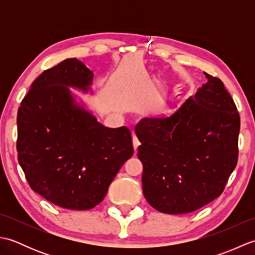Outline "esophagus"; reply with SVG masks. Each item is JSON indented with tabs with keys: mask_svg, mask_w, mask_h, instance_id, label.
<instances>
[{
	"mask_svg": "<svg viewBox=\"0 0 255 255\" xmlns=\"http://www.w3.org/2000/svg\"><path fill=\"white\" fill-rule=\"evenodd\" d=\"M132 144H133L134 151H137L138 147L140 145V141H139V139L136 136H134V134H133V137H132Z\"/></svg>",
	"mask_w": 255,
	"mask_h": 255,
	"instance_id": "1",
	"label": "esophagus"
}]
</instances>
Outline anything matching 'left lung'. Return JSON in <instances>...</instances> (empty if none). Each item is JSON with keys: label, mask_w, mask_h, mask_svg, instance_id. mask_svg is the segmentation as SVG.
Wrapping results in <instances>:
<instances>
[{"label": "left lung", "mask_w": 255, "mask_h": 255, "mask_svg": "<svg viewBox=\"0 0 255 255\" xmlns=\"http://www.w3.org/2000/svg\"><path fill=\"white\" fill-rule=\"evenodd\" d=\"M207 82L169 116L141 119L142 191L154 209L192 213L223 193L238 162L240 116L224 83Z\"/></svg>", "instance_id": "8db88e82"}]
</instances>
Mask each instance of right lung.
Masks as SVG:
<instances>
[{
    "instance_id": "right-lung-1",
    "label": "right lung",
    "mask_w": 255,
    "mask_h": 255,
    "mask_svg": "<svg viewBox=\"0 0 255 255\" xmlns=\"http://www.w3.org/2000/svg\"><path fill=\"white\" fill-rule=\"evenodd\" d=\"M94 74L75 58L42 72L17 113V153L26 180L50 203L73 210L99 205L133 154L127 127L110 128L70 89L93 94Z\"/></svg>"
}]
</instances>
